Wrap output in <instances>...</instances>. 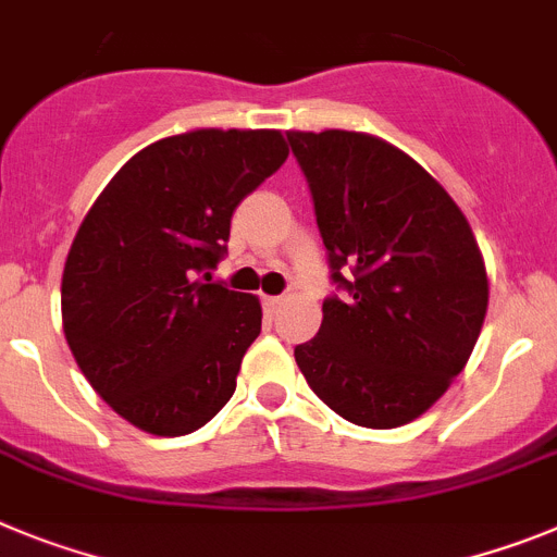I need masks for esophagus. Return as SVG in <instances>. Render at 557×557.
I'll use <instances>...</instances> for the list:
<instances>
[{"label": "esophagus", "mask_w": 557, "mask_h": 557, "mask_svg": "<svg viewBox=\"0 0 557 557\" xmlns=\"http://www.w3.org/2000/svg\"><path fill=\"white\" fill-rule=\"evenodd\" d=\"M280 306H283V297H263V311L269 317H274L280 311Z\"/></svg>", "instance_id": "34e87169"}]
</instances>
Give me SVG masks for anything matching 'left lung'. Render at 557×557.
Instances as JSON below:
<instances>
[{"label":"left lung","instance_id":"8db88e82","mask_svg":"<svg viewBox=\"0 0 557 557\" xmlns=\"http://www.w3.org/2000/svg\"><path fill=\"white\" fill-rule=\"evenodd\" d=\"M338 294L294 359L345 420L395 429L446 393L487 311L466 215L414 159L356 132H288Z\"/></svg>","mask_w":557,"mask_h":557}]
</instances>
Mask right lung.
<instances>
[{
    "mask_svg": "<svg viewBox=\"0 0 557 557\" xmlns=\"http://www.w3.org/2000/svg\"><path fill=\"white\" fill-rule=\"evenodd\" d=\"M285 157L280 132L164 137L86 212L61 280L66 345L95 393L143 432H196L235 393L263 311L210 272L235 207Z\"/></svg>",
    "mask_w": 557,
    "mask_h": 557,
    "instance_id": "1",
    "label": "right lung"
}]
</instances>
